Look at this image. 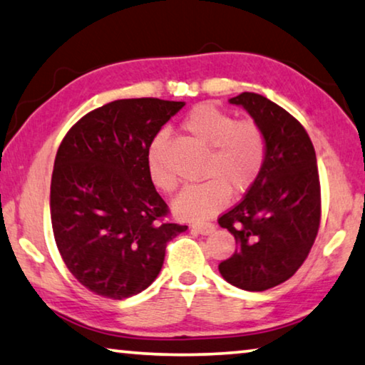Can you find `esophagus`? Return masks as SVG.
<instances>
[{"label": "esophagus", "instance_id": "1", "mask_svg": "<svg viewBox=\"0 0 365 365\" xmlns=\"http://www.w3.org/2000/svg\"><path fill=\"white\" fill-rule=\"evenodd\" d=\"M192 230L195 232H198V235H201V236H206V235H211L216 227L213 222H193Z\"/></svg>", "mask_w": 365, "mask_h": 365}]
</instances>
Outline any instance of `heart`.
Masks as SVG:
<instances>
[{
	"label": "heart",
	"mask_w": 365,
	"mask_h": 365,
	"mask_svg": "<svg viewBox=\"0 0 365 365\" xmlns=\"http://www.w3.org/2000/svg\"><path fill=\"white\" fill-rule=\"evenodd\" d=\"M183 129L201 144L208 145L205 164L208 180L190 185L175 200L178 215L192 220H205L222 210L232 193H244L252 187L262 172L267 144L257 123L239 119L215 105H198L183 119ZM167 133L160 130L148 150V168L152 183L164 192L175 188V178L164 162Z\"/></svg>",
	"instance_id": "b5f03b06"
}]
</instances>
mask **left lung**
I'll return each instance as SVG.
<instances>
[{"mask_svg":"<svg viewBox=\"0 0 365 365\" xmlns=\"http://www.w3.org/2000/svg\"><path fill=\"white\" fill-rule=\"evenodd\" d=\"M265 135L262 172L236 206L217 217L237 249L220 264L226 282L264 292L284 284L302 267L322 220V187L312 139L298 119L257 93L237 95Z\"/></svg>","mask_w":365,"mask_h":365,"instance_id":"1","label":"left lung"}]
</instances>
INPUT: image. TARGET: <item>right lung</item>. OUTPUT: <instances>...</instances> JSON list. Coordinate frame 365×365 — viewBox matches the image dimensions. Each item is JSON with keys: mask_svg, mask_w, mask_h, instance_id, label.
<instances>
[{"mask_svg": "<svg viewBox=\"0 0 365 365\" xmlns=\"http://www.w3.org/2000/svg\"><path fill=\"white\" fill-rule=\"evenodd\" d=\"M185 106L159 98L116 100L86 113L57 150L51 220L67 269L95 295L123 300L157 279L167 242L187 226L149 177L148 150Z\"/></svg>", "mask_w": 365, "mask_h": 365, "instance_id": "add662e5", "label": "right lung"}]
</instances>
